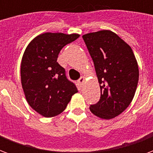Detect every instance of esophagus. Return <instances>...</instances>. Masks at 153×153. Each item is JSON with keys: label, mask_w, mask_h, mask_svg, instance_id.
I'll return each mask as SVG.
<instances>
[{"label": "esophagus", "mask_w": 153, "mask_h": 153, "mask_svg": "<svg viewBox=\"0 0 153 153\" xmlns=\"http://www.w3.org/2000/svg\"><path fill=\"white\" fill-rule=\"evenodd\" d=\"M84 80H85L84 77H81L80 79H79L77 80V83H78V85L79 86V88H81V87L83 86V83H84Z\"/></svg>", "instance_id": "1"}]
</instances>
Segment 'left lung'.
<instances>
[{
    "label": "left lung",
    "instance_id": "1",
    "mask_svg": "<svg viewBox=\"0 0 153 153\" xmlns=\"http://www.w3.org/2000/svg\"><path fill=\"white\" fill-rule=\"evenodd\" d=\"M93 59L101 88L98 102L90 111L100 118L121 114L134 98L138 82V67L131 47L109 30L83 36Z\"/></svg>",
    "mask_w": 153,
    "mask_h": 153
}]
</instances>
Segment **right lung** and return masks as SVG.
Wrapping results in <instances>:
<instances>
[{"label":"right lung","mask_w":153,"mask_h":153,"mask_svg":"<svg viewBox=\"0 0 153 153\" xmlns=\"http://www.w3.org/2000/svg\"><path fill=\"white\" fill-rule=\"evenodd\" d=\"M79 37L45 33L32 41L24 53L20 74L25 97L29 106L45 117L60 114L78 92L56 60L60 50Z\"/></svg>","instance_id":"obj_1"}]
</instances>
